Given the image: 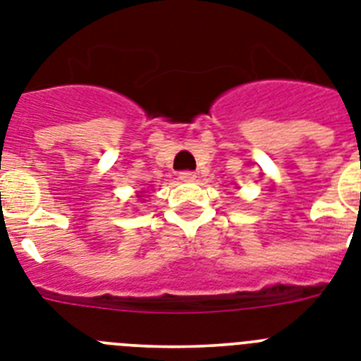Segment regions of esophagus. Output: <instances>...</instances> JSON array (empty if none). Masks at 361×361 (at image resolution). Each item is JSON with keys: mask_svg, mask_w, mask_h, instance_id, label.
Wrapping results in <instances>:
<instances>
[{"mask_svg": "<svg viewBox=\"0 0 361 361\" xmlns=\"http://www.w3.org/2000/svg\"><path fill=\"white\" fill-rule=\"evenodd\" d=\"M180 180L181 181H195L196 180V174L190 171H183L180 172Z\"/></svg>", "mask_w": 361, "mask_h": 361, "instance_id": "1", "label": "esophagus"}]
</instances>
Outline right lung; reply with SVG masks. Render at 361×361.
<instances>
[{"mask_svg":"<svg viewBox=\"0 0 361 361\" xmlns=\"http://www.w3.org/2000/svg\"><path fill=\"white\" fill-rule=\"evenodd\" d=\"M141 192H143V190H141ZM139 198H141V195H139Z\"/></svg>","mask_w":361,"mask_h":361,"instance_id":"1","label":"right lung"}]
</instances>
